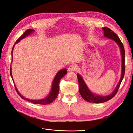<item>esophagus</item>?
Masks as SVG:
<instances>
[{
  "label": "esophagus",
  "mask_w": 133,
  "mask_h": 133,
  "mask_svg": "<svg viewBox=\"0 0 133 133\" xmlns=\"http://www.w3.org/2000/svg\"><path fill=\"white\" fill-rule=\"evenodd\" d=\"M76 70H77V67H76V66H75L74 65H70L68 68V71H75Z\"/></svg>",
  "instance_id": "34e87169"
}]
</instances>
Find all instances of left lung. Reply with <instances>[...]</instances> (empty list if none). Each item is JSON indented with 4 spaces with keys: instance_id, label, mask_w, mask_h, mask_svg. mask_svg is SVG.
<instances>
[{
    "instance_id": "8db88e82",
    "label": "left lung",
    "mask_w": 133,
    "mask_h": 133,
    "mask_svg": "<svg viewBox=\"0 0 133 133\" xmlns=\"http://www.w3.org/2000/svg\"><path fill=\"white\" fill-rule=\"evenodd\" d=\"M103 30L104 31V36L105 37H107L110 39L113 40L118 45L120 50H121V55H122V75L121 79L119 82L118 83L116 88L113 91V93L110 95L105 96H101L99 95H97L96 94L93 93L89 88L87 85L85 83L83 79L82 78L79 74H77V78L79 84V91L81 96L83 99L87 102L90 103H103L108 101L113 98L115 95H116L118 90L119 88L120 85L122 81L124 78V74H125V50H124V46L120 38L112 30L108 28L104 27L102 28Z\"/></svg>"
}]
</instances>
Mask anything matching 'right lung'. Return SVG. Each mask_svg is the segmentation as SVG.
Wrapping results in <instances>:
<instances>
[{
  "label": "right lung",
  "mask_w": 133,
  "mask_h": 133,
  "mask_svg": "<svg viewBox=\"0 0 133 133\" xmlns=\"http://www.w3.org/2000/svg\"><path fill=\"white\" fill-rule=\"evenodd\" d=\"M34 31V30L33 29H28L27 30L25 31L23 34V35H21L18 38V40H16L15 44L14 45L13 47H12V51H11V61H12V51H13V49H14L15 45L16 43L19 42L21 40H22L23 38L26 37V36H28L29 35H30V34H32ZM10 76L11 77L12 81H13V78H12V74H11V67H10ZM66 74H67V70L66 69V68H65V69L61 70L60 71H59L57 72V74H56V76L55 77V78L54 79L53 82H52V87H51V91H50V93L49 94L48 96H47V97L46 98H44V99H38V100H32V99H28V98L24 97L23 96H21L20 94L19 93V92H18V89H17V88L15 86V89H16V92L18 93V95L20 96V97L21 98H22V99H25V100H26V101H29V102H30L34 104H43V105L49 104L50 103H51L52 102H53L56 99V98H57V97L58 96V92H59V81H60V79Z\"/></svg>",
  "instance_id": "add662e5"
}]
</instances>
